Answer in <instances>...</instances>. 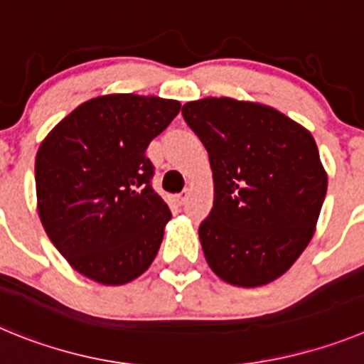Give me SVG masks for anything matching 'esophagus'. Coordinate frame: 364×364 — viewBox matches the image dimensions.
<instances>
[{
    "instance_id": "esophagus-1",
    "label": "esophagus",
    "mask_w": 364,
    "mask_h": 364,
    "mask_svg": "<svg viewBox=\"0 0 364 364\" xmlns=\"http://www.w3.org/2000/svg\"><path fill=\"white\" fill-rule=\"evenodd\" d=\"M188 197H189V189H184V191L180 193V195H176V204L178 205H184L186 204V200H188Z\"/></svg>"
}]
</instances>
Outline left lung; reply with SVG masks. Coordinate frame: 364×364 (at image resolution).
Returning a JSON list of instances; mask_svg holds the SVG:
<instances>
[{"label":"left lung","mask_w":364,"mask_h":364,"mask_svg":"<svg viewBox=\"0 0 364 364\" xmlns=\"http://www.w3.org/2000/svg\"><path fill=\"white\" fill-rule=\"evenodd\" d=\"M210 154L215 197L198 228L210 268L242 288L291 268L314 237L326 171L302 125L253 102L204 98L182 107Z\"/></svg>","instance_id":"1"}]
</instances>
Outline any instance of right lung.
Listing matches in <instances>:
<instances>
[{
  "instance_id": "add662e5",
  "label": "right lung",
  "mask_w": 364,
  "mask_h": 364,
  "mask_svg": "<svg viewBox=\"0 0 364 364\" xmlns=\"http://www.w3.org/2000/svg\"><path fill=\"white\" fill-rule=\"evenodd\" d=\"M176 100L107 95L74 109L36 154L38 215L78 273L105 286L151 266L171 211L151 186L146 149L178 114Z\"/></svg>"
}]
</instances>
